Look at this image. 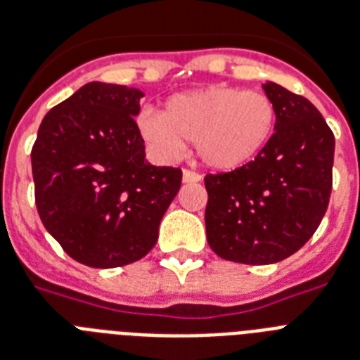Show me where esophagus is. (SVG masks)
<instances>
[{"instance_id": "obj_1", "label": "esophagus", "mask_w": 360, "mask_h": 360, "mask_svg": "<svg viewBox=\"0 0 360 360\" xmlns=\"http://www.w3.org/2000/svg\"><path fill=\"white\" fill-rule=\"evenodd\" d=\"M182 178H184V182H186V184H197V182H200V180H202L200 174L195 173V171H191V169H184Z\"/></svg>"}]
</instances>
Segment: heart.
<instances>
[{"mask_svg":"<svg viewBox=\"0 0 360 360\" xmlns=\"http://www.w3.org/2000/svg\"><path fill=\"white\" fill-rule=\"evenodd\" d=\"M278 112L269 95L233 86H210L167 99L163 114L143 110L136 124L162 160H176L187 143L215 171L254 162L272 139Z\"/></svg>","mask_w":360,"mask_h":360,"instance_id":"b5f03b06","label":"heart"}]
</instances>
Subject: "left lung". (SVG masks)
<instances>
[{
    "mask_svg": "<svg viewBox=\"0 0 360 360\" xmlns=\"http://www.w3.org/2000/svg\"><path fill=\"white\" fill-rule=\"evenodd\" d=\"M276 132L245 167L206 174V236L219 257L270 265L320 226L333 187L335 136L309 99L266 82Z\"/></svg>",
    "mask_w": 360,
    "mask_h": 360,
    "instance_id": "8db88e82",
    "label": "left lung"
}]
</instances>
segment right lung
<instances>
[{
  "mask_svg": "<svg viewBox=\"0 0 360 360\" xmlns=\"http://www.w3.org/2000/svg\"><path fill=\"white\" fill-rule=\"evenodd\" d=\"M143 91L88 82L46 114L32 145L34 202L70 257L94 269L141 259L158 240L182 171L145 160Z\"/></svg>",
  "mask_w": 360,
  "mask_h": 360,
  "instance_id": "obj_1",
  "label": "right lung"
}]
</instances>
